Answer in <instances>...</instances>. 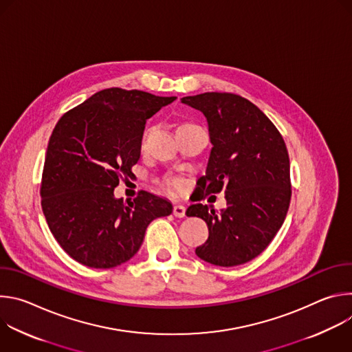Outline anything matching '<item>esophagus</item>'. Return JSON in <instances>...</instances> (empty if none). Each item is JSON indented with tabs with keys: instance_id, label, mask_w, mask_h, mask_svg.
Masks as SVG:
<instances>
[{
	"instance_id": "obj_1",
	"label": "esophagus",
	"mask_w": 352,
	"mask_h": 352,
	"mask_svg": "<svg viewBox=\"0 0 352 352\" xmlns=\"http://www.w3.org/2000/svg\"><path fill=\"white\" fill-rule=\"evenodd\" d=\"M185 206H182V205H175L174 206V209H173V213H174V216L175 217H185Z\"/></svg>"
}]
</instances>
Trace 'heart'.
<instances>
[{"mask_svg":"<svg viewBox=\"0 0 352 352\" xmlns=\"http://www.w3.org/2000/svg\"><path fill=\"white\" fill-rule=\"evenodd\" d=\"M184 125H190V124H184ZM181 126H182V125H181ZM146 135H147V132H144V135H143V140H144ZM166 186H167L168 189L178 190V189H181V188H182V182H181L179 179H177V178H168V179H166Z\"/></svg>","mask_w":352,"mask_h":352,"instance_id":"heart-1","label":"heart"}]
</instances>
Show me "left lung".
Here are the masks:
<instances>
[{"mask_svg": "<svg viewBox=\"0 0 352 352\" xmlns=\"http://www.w3.org/2000/svg\"><path fill=\"white\" fill-rule=\"evenodd\" d=\"M181 102L204 113L213 146L197 189L205 195L224 190L227 200L220 214L202 204L188 208V217H200L209 227L208 241L195 254L216 266L243 265L263 252L287 216V146L263 111L238 94L208 91Z\"/></svg>", "mask_w": 352, "mask_h": 352, "instance_id": "8db88e82", "label": "left lung"}]
</instances>
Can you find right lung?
<instances>
[{"instance_id":"obj_1","label":"right lung","mask_w":352,"mask_h":352,"mask_svg":"<svg viewBox=\"0 0 352 352\" xmlns=\"http://www.w3.org/2000/svg\"><path fill=\"white\" fill-rule=\"evenodd\" d=\"M175 98L104 89L57 122L44 159L41 208L50 231L76 262L93 269L128 262L147 226L173 213L164 197L140 190L124 202L114 188L140 157L146 120Z\"/></svg>"}]
</instances>
